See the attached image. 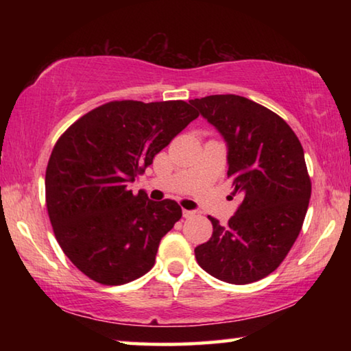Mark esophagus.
Wrapping results in <instances>:
<instances>
[{
    "mask_svg": "<svg viewBox=\"0 0 351 351\" xmlns=\"http://www.w3.org/2000/svg\"><path fill=\"white\" fill-rule=\"evenodd\" d=\"M182 215H184V218H192V217H195V212L193 210L182 209Z\"/></svg>",
    "mask_w": 351,
    "mask_h": 351,
    "instance_id": "obj_1",
    "label": "esophagus"
}]
</instances>
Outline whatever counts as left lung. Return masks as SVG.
I'll return each instance as SVG.
<instances>
[{
    "label": "left lung",
    "instance_id": "8db88e82",
    "mask_svg": "<svg viewBox=\"0 0 351 351\" xmlns=\"http://www.w3.org/2000/svg\"><path fill=\"white\" fill-rule=\"evenodd\" d=\"M228 147V176L241 195L228 224L209 217L198 265L218 280L246 285L278 268L299 237L311 197L300 141L276 112L235 94L190 100Z\"/></svg>",
    "mask_w": 351,
    "mask_h": 351
}]
</instances>
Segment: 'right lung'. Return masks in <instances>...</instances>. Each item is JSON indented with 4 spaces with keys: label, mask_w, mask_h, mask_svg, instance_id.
<instances>
[{
    "label": "right lung",
    "mask_w": 351,
    "mask_h": 351,
    "mask_svg": "<svg viewBox=\"0 0 351 351\" xmlns=\"http://www.w3.org/2000/svg\"><path fill=\"white\" fill-rule=\"evenodd\" d=\"M197 117L184 100H116L57 141L46 169L47 213L64 255L91 280L114 287L153 268L182 210L176 201L133 195L128 184Z\"/></svg>",
    "instance_id": "right-lung-1"
}]
</instances>
